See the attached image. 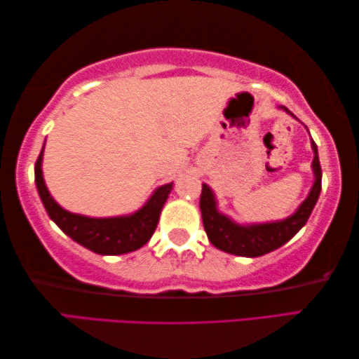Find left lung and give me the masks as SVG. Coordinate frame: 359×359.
<instances>
[{
	"label": "left lung",
	"instance_id": "obj_1",
	"mask_svg": "<svg viewBox=\"0 0 359 359\" xmlns=\"http://www.w3.org/2000/svg\"><path fill=\"white\" fill-rule=\"evenodd\" d=\"M283 109L287 114V107ZM295 117V115H294ZM311 147L314 152L313 170H314V184L310 194L305 198L292 217L285 218L284 222L266 223V224H253V226H239L231 222L228 217L219 213L215 205V197L210 187L207 184L202 186L201 194V212L202 222L205 233L212 244L217 249L233 253L239 257H262L264 253L273 252L290 241L299 231L305 226L310 218L314 205H316L319 192H321V165H319L318 147L316 142L311 140Z\"/></svg>",
	"mask_w": 359,
	"mask_h": 359
}]
</instances>
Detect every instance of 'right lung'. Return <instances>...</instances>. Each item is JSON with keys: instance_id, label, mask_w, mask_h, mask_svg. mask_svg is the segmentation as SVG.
Returning <instances> with one entry per match:
<instances>
[{"instance_id": "1", "label": "right lung", "mask_w": 359, "mask_h": 359, "mask_svg": "<svg viewBox=\"0 0 359 359\" xmlns=\"http://www.w3.org/2000/svg\"><path fill=\"white\" fill-rule=\"evenodd\" d=\"M45 149V146H43ZM43 149L35 163V183L49 218L65 234L86 249L99 255H122L140 249L151 239L157 228L162 207L172 191V184H163L154 192L140 212L120 218H88L70 213L59 207L49 194L41 173Z\"/></svg>"}]
</instances>
